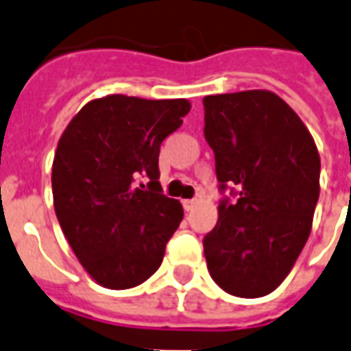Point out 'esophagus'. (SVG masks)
<instances>
[{
    "instance_id": "1",
    "label": "esophagus",
    "mask_w": 351,
    "mask_h": 351,
    "mask_svg": "<svg viewBox=\"0 0 351 351\" xmlns=\"http://www.w3.org/2000/svg\"><path fill=\"white\" fill-rule=\"evenodd\" d=\"M196 204H198V200H184V209L185 210H193L196 207Z\"/></svg>"
}]
</instances>
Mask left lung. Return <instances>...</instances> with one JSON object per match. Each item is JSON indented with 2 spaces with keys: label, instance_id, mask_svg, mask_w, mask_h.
Masks as SVG:
<instances>
[{
  "label": "left lung",
  "instance_id": "1",
  "mask_svg": "<svg viewBox=\"0 0 351 351\" xmlns=\"http://www.w3.org/2000/svg\"><path fill=\"white\" fill-rule=\"evenodd\" d=\"M205 138L216 176L240 187L218 205L204 238L215 283L238 298H263L290 274L308 240L319 198L321 158L314 136L269 90L204 97Z\"/></svg>",
  "mask_w": 351,
  "mask_h": 351
}]
</instances>
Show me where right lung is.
<instances>
[{
	"mask_svg": "<svg viewBox=\"0 0 351 351\" xmlns=\"http://www.w3.org/2000/svg\"><path fill=\"white\" fill-rule=\"evenodd\" d=\"M189 110L187 99L111 93L86 102L57 142V220L82 269L104 289H133L155 274L184 218L180 202L162 195L158 155ZM142 176L150 178L147 190L136 185Z\"/></svg>",
	"mask_w": 351,
	"mask_h": 351,
	"instance_id": "1",
	"label": "right lung"
}]
</instances>
